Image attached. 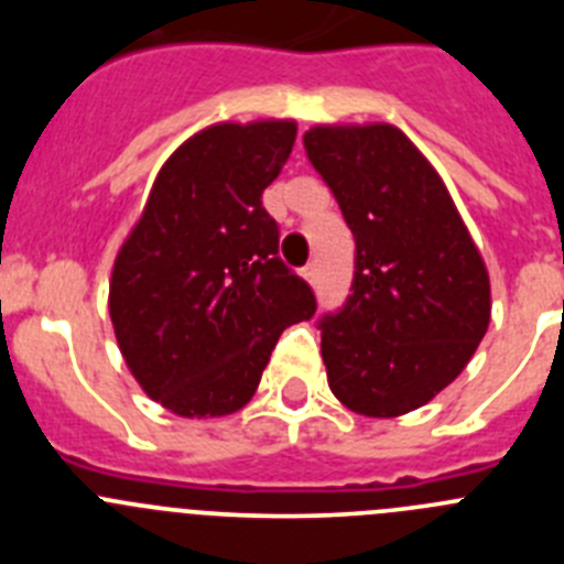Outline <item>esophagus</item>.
I'll list each match as a JSON object with an SVG mask.
<instances>
[{
    "instance_id": "1",
    "label": "esophagus",
    "mask_w": 564,
    "mask_h": 564,
    "mask_svg": "<svg viewBox=\"0 0 564 564\" xmlns=\"http://www.w3.org/2000/svg\"><path fill=\"white\" fill-rule=\"evenodd\" d=\"M302 279H305V282H316V265H307V268H302Z\"/></svg>"
}]
</instances>
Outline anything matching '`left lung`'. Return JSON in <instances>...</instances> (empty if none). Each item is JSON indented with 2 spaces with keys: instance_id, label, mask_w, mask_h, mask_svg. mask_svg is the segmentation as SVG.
<instances>
[{
  "instance_id": "left-lung-1",
  "label": "left lung",
  "mask_w": 564,
  "mask_h": 564,
  "mask_svg": "<svg viewBox=\"0 0 564 564\" xmlns=\"http://www.w3.org/2000/svg\"><path fill=\"white\" fill-rule=\"evenodd\" d=\"M316 172L356 237L352 293L322 322L333 395L398 417L446 390L491 322V282L449 188L392 123H316Z\"/></svg>"
}]
</instances>
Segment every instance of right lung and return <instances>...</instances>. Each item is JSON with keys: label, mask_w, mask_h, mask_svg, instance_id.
<instances>
[{"label": "right lung", "mask_w": 564, "mask_h": 564, "mask_svg": "<svg viewBox=\"0 0 564 564\" xmlns=\"http://www.w3.org/2000/svg\"><path fill=\"white\" fill-rule=\"evenodd\" d=\"M293 141V118L194 132L166 158L115 253V341L172 415L242 410L282 330L316 311L311 288L279 262L276 223L262 208Z\"/></svg>", "instance_id": "1"}]
</instances>
